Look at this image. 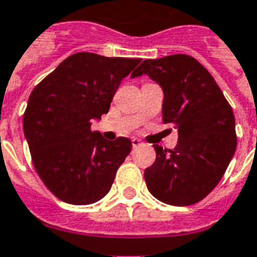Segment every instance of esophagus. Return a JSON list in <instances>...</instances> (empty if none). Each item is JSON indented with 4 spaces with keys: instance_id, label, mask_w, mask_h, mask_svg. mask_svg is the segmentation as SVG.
Here are the masks:
<instances>
[{
    "instance_id": "esophagus-1",
    "label": "esophagus",
    "mask_w": 257,
    "mask_h": 257,
    "mask_svg": "<svg viewBox=\"0 0 257 257\" xmlns=\"http://www.w3.org/2000/svg\"><path fill=\"white\" fill-rule=\"evenodd\" d=\"M131 144H133V148H138V146L142 145V142H141L138 138H133V140H131Z\"/></svg>"
}]
</instances>
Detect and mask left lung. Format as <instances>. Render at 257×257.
Here are the masks:
<instances>
[{"mask_svg": "<svg viewBox=\"0 0 257 257\" xmlns=\"http://www.w3.org/2000/svg\"><path fill=\"white\" fill-rule=\"evenodd\" d=\"M142 74L163 88V120L179 133L173 150L154 145L156 161L145 169L148 190L171 206L196 203L219 183L236 152L231 107L207 69L190 55L145 59L131 78Z\"/></svg>", "mask_w": 257, "mask_h": 257, "instance_id": "8db88e82", "label": "left lung"}]
</instances>
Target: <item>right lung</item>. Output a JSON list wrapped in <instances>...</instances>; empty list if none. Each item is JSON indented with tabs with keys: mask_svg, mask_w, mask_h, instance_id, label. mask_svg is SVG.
<instances>
[{
	"mask_svg": "<svg viewBox=\"0 0 257 257\" xmlns=\"http://www.w3.org/2000/svg\"><path fill=\"white\" fill-rule=\"evenodd\" d=\"M141 62L77 53L32 90L23 117L32 163L44 186L66 203L90 204L111 190L131 141L104 140L92 120L107 113L121 80Z\"/></svg>",
	"mask_w": 257,
	"mask_h": 257,
	"instance_id": "obj_1",
	"label": "right lung"
}]
</instances>
